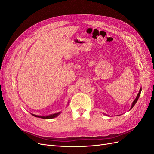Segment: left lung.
Wrapping results in <instances>:
<instances>
[{"instance_id":"1","label":"left lung","mask_w":154,"mask_h":154,"mask_svg":"<svg viewBox=\"0 0 154 154\" xmlns=\"http://www.w3.org/2000/svg\"><path fill=\"white\" fill-rule=\"evenodd\" d=\"M141 88H140V90H139V93H138V94H137V97H136V98L134 100V101H133V103H132V106H131V109H132L133 108V106L136 105V102L137 101V100H138V99H139V96H140V94H141Z\"/></svg>"}]
</instances>
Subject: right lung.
Here are the masks:
<instances>
[{"instance_id": "obj_1", "label": "right lung", "mask_w": 154, "mask_h": 154, "mask_svg": "<svg viewBox=\"0 0 154 154\" xmlns=\"http://www.w3.org/2000/svg\"><path fill=\"white\" fill-rule=\"evenodd\" d=\"M60 114V112H58V113H55V114H51V115H49V116H37V115H35V114H32V116H35V117H37V118H42V119H52V118H54L55 117H57V116Z\"/></svg>"}]
</instances>
